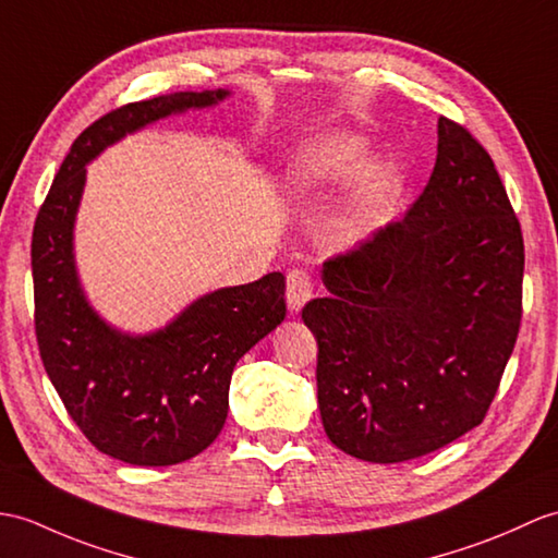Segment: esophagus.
Here are the masks:
<instances>
[{"label":"esophagus","instance_id":"1","mask_svg":"<svg viewBox=\"0 0 558 558\" xmlns=\"http://www.w3.org/2000/svg\"><path fill=\"white\" fill-rule=\"evenodd\" d=\"M314 294V280L302 268H294L288 274V308L296 314Z\"/></svg>","mask_w":558,"mask_h":558}]
</instances>
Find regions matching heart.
Returning <instances> with one entry per match:
<instances>
[{"mask_svg":"<svg viewBox=\"0 0 558 558\" xmlns=\"http://www.w3.org/2000/svg\"><path fill=\"white\" fill-rule=\"evenodd\" d=\"M371 161V149L359 135H326L311 140L284 168V192L292 199H316L356 178ZM392 183L385 173H371L354 192L342 223L335 230V240L347 244L366 232L383 218L390 204Z\"/></svg>","mask_w":558,"mask_h":558,"instance_id":"1","label":"heart"}]
</instances>
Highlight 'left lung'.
<instances>
[{"mask_svg": "<svg viewBox=\"0 0 558 558\" xmlns=\"http://www.w3.org/2000/svg\"><path fill=\"white\" fill-rule=\"evenodd\" d=\"M437 161L401 220L328 258V296L302 318L318 342L330 442L399 463L481 425L523 316V232L485 147L439 116Z\"/></svg>", "mask_w": 558, "mask_h": 558, "instance_id": "left-lung-1", "label": "left lung"}]
</instances>
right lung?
<instances>
[{"instance_id": "obj_1", "label": "right lung", "mask_w": 558, "mask_h": 558, "mask_svg": "<svg viewBox=\"0 0 558 558\" xmlns=\"http://www.w3.org/2000/svg\"><path fill=\"white\" fill-rule=\"evenodd\" d=\"M226 95L175 93L104 113L73 142L35 218V335L45 371L93 447L123 463L173 465L209 447L228 416L232 368L288 311L284 276L268 274L206 294L171 326L131 338L109 328L77 284L73 220L85 163L125 133Z\"/></svg>"}]
</instances>
